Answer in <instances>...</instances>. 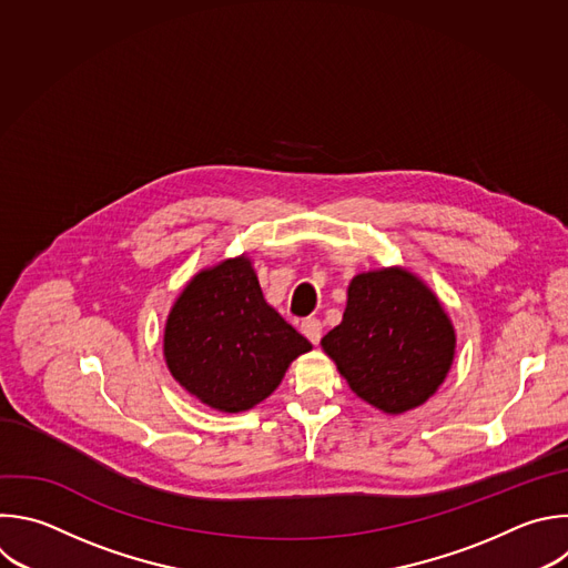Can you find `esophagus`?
I'll return each instance as SVG.
<instances>
[{
	"label": "esophagus",
	"mask_w": 568,
	"mask_h": 568,
	"mask_svg": "<svg viewBox=\"0 0 568 568\" xmlns=\"http://www.w3.org/2000/svg\"><path fill=\"white\" fill-rule=\"evenodd\" d=\"M301 332L305 334V338L310 341V343H318L321 341V336H323V325H321V321L318 318H305L303 323H301Z\"/></svg>",
	"instance_id": "obj_1"
}]
</instances>
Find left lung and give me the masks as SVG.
I'll use <instances>...</instances> for the list:
<instances>
[{"label":"left lung","instance_id":"8db88e82","mask_svg":"<svg viewBox=\"0 0 568 568\" xmlns=\"http://www.w3.org/2000/svg\"><path fill=\"white\" fill-rule=\"evenodd\" d=\"M321 347L358 399L402 415L426 404L446 382L457 334L439 296L395 265L349 281L343 318Z\"/></svg>","mask_w":568,"mask_h":568}]
</instances>
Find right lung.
<instances>
[{"label":"right lung","mask_w":568,"mask_h":568,"mask_svg":"<svg viewBox=\"0 0 568 568\" xmlns=\"http://www.w3.org/2000/svg\"><path fill=\"white\" fill-rule=\"evenodd\" d=\"M312 343L263 296L247 254L203 267L173 301L162 354L173 379L219 413L265 402Z\"/></svg>","instance_id":"add662e5"}]
</instances>
